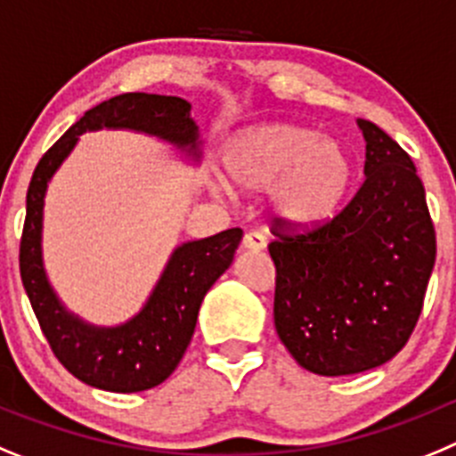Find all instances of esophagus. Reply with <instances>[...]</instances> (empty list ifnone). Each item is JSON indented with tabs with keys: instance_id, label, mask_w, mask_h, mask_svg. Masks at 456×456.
Segmentation results:
<instances>
[{
	"instance_id": "1",
	"label": "esophagus",
	"mask_w": 456,
	"mask_h": 456,
	"mask_svg": "<svg viewBox=\"0 0 456 456\" xmlns=\"http://www.w3.org/2000/svg\"><path fill=\"white\" fill-rule=\"evenodd\" d=\"M265 245H268V240L261 232H248L243 236V248L249 252H261V249H265Z\"/></svg>"
}]
</instances>
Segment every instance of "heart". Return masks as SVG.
Returning a JSON list of instances; mask_svg holds the SVG:
<instances>
[{"label": "heart", "instance_id": "heart-1", "mask_svg": "<svg viewBox=\"0 0 456 456\" xmlns=\"http://www.w3.org/2000/svg\"><path fill=\"white\" fill-rule=\"evenodd\" d=\"M223 166L240 191L273 188L274 213L299 229L318 227L338 211L354 170L343 142L297 125L238 131L224 145Z\"/></svg>", "mask_w": 456, "mask_h": 456}]
</instances>
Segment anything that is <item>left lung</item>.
Segmentation results:
<instances>
[{
	"instance_id": "1",
	"label": "left lung",
	"mask_w": 456,
	"mask_h": 456,
	"mask_svg": "<svg viewBox=\"0 0 456 456\" xmlns=\"http://www.w3.org/2000/svg\"><path fill=\"white\" fill-rule=\"evenodd\" d=\"M366 163L350 202L311 229L273 220L274 327L299 366L325 377L391 361L416 327L436 232L411 157L359 120Z\"/></svg>"
}]
</instances>
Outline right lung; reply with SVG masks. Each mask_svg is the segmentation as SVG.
Wrapping results in <instances>:
<instances>
[{"label":"right lung","instance_id":"add662e5","mask_svg":"<svg viewBox=\"0 0 456 456\" xmlns=\"http://www.w3.org/2000/svg\"><path fill=\"white\" fill-rule=\"evenodd\" d=\"M134 129L163 138L200 159L198 125L182 97L125 93L86 110L79 122L43 154L27 191V218L20 240V274L45 338L68 372L88 387L138 393L175 372L195 331L200 305L216 279L232 265L243 229L191 240L172 252L157 289L141 314L120 327L88 325L61 305L43 268L45 191L84 131Z\"/></svg>","mask_w":456,"mask_h":456}]
</instances>
